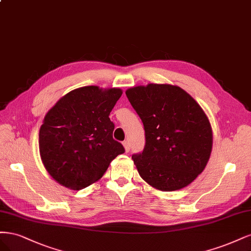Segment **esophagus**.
<instances>
[{"label":"esophagus","mask_w":251,"mask_h":251,"mask_svg":"<svg viewBox=\"0 0 251 251\" xmlns=\"http://www.w3.org/2000/svg\"><path fill=\"white\" fill-rule=\"evenodd\" d=\"M123 146H124L126 152H129V150H130V145H129V142H128V141L123 142Z\"/></svg>","instance_id":"obj_1"}]
</instances>
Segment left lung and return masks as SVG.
<instances>
[{
  "mask_svg": "<svg viewBox=\"0 0 251 251\" xmlns=\"http://www.w3.org/2000/svg\"><path fill=\"white\" fill-rule=\"evenodd\" d=\"M146 144L132 155L142 178L164 192L180 190L203 171L211 156L213 131L205 112L182 88L150 83L128 88Z\"/></svg>",
  "mask_w": 251,
  "mask_h": 251,
  "instance_id": "obj_1",
  "label": "left lung"
}]
</instances>
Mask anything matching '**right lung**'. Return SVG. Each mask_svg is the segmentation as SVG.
<instances>
[{
    "instance_id": "right-lung-1",
    "label": "right lung",
    "mask_w": 251,
    "mask_h": 251,
    "mask_svg": "<svg viewBox=\"0 0 251 251\" xmlns=\"http://www.w3.org/2000/svg\"><path fill=\"white\" fill-rule=\"evenodd\" d=\"M120 88L83 86L64 95L47 112L39 129V153L53 178L72 190L98 181L123 145L114 140L110 111Z\"/></svg>"
}]
</instances>
